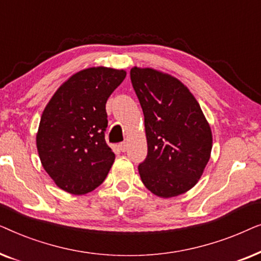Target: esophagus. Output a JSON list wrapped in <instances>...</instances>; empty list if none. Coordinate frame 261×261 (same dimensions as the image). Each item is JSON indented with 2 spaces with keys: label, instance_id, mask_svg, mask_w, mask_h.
Instances as JSON below:
<instances>
[{
  "label": "esophagus",
  "instance_id": "1",
  "mask_svg": "<svg viewBox=\"0 0 261 261\" xmlns=\"http://www.w3.org/2000/svg\"><path fill=\"white\" fill-rule=\"evenodd\" d=\"M119 148L122 152H126V149H127V144H126V142H121V144L119 145Z\"/></svg>",
  "mask_w": 261,
  "mask_h": 261
}]
</instances>
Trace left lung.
<instances>
[{
    "label": "left lung",
    "mask_w": 261,
    "mask_h": 261,
    "mask_svg": "<svg viewBox=\"0 0 261 261\" xmlns=\"http://www.w3.org/2000/svg\"><path fill=\"white\" fill-rule=\"evenodd\" d=\"M130 81L145 116L147 156L138 167L142 183L163 198L184 194L210 159L208 121L194 95L171 74L134 66Z\"/></svg>",
    "instance_id": "left-lung-1"
}]
</instances>
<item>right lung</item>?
Here are the masks:
<instances>
[{"mask_svg": "<svg viewBox=\"0 0 261 261\" xmlns=\"http://www.w3.org/2000/svg\"><path fill=\"white\" fill-rule=\"evenodd\" d=\"M126 71L98 66L74 73L60 85L42 112L37 148L57 187L72 195L99 187L115 154L107 145L106 103Z\"/></svg>", "mask_w": 261, "mask_h": 261, "instance_id": "obj_1", "label": "right lung"}]
</instances>
